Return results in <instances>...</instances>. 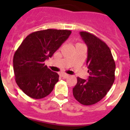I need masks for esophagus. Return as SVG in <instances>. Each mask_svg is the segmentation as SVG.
<instances>
[{
	"mask_svg": "<svg viewBox=\"0 0 130 130\" xmlns=\"http://www.w3.org/2000/svg\"><path fill=\"white\" fill-rule=\"evenodd\" d=\"M68 77H69L68 74H66V73H62V77L63 78H65V79H66V78H68Z\"/></svg>",
	"mask_w": 130,
	"mask_h": 130,
	"instance_id": "1",
	"label": "esophagus"
}]
</instances>
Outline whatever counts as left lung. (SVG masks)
<instances>
[{"label":"left lung","mask_w":130,"mask_h":130,"mask_svg":"<svg viewBox=\"0 0 130 130\" xmlns=\"http://www.w3.org/2000/svg\"><path fill=\"white\" fill-rule=\"evenodd\" d=\"M87 45L88 79L77 77L73 88L75 99L85 105L96 104L109 91L115 81V62L107 45L96 36L87 32H80Z\"/></svg>","instance_id":"1"}]
</instances>
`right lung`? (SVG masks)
<instances>
[{
    "mask_svg": "<svg viewBox=\"0 0 130 130\" xmlns=\"http://www.w3.org/2000/svg\"><path fill=\"white\" fill-rule=\"evenodd\" d=\"M68 30L47 29L25 38L13 56V71L18 87L34 99L46 97L53 90L59 75L45 65L70 36Z\"/></svg>",
    "mask_w": 130,
    "mask_h": 130,
    "instance_id": "obj_1",
    "label": "right lung"
}]
</instances>
